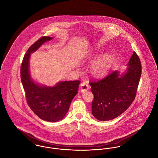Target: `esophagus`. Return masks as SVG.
I'll use <instances>...</instances> for the list:
<instances>
[{
  "mask_svg": "<svg viewBox=\"0 0 158 158\" xmlns=\"http://www.w3.org/2000/svg\"><path fill=\"white\" fill-rule=\"evenodd\" d=\"M80 88H81V92H83L86 90H88L89 89L88 83L86 82H83L81 83V84L80 85Z\"/></svg>",
  "mask_w": 158,
  "mask_h": 158,
  "instance_id": "1",
  "label": "esophagus"
}]
</instances>
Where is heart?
Here are the masks:
<instances>
[{
	"instance_id": "obj_1",
	"label": "heart",
	"mask_w": 158,
	"mask_h": 158,
	"mask_svg": "<svg viewBox=\"0 0 158 158\" xmlns=\"http://www.w3.org/2000/svg\"><path fill=\"white\" fill-rule=\"evenodd\" d=\"M100 52L99 50H89L82 57L83 63H88L96 56L99 54ZM112 61V58L110 54H104L99 57L94 61L91 66L92 73L97 77H101L105 75L108 72V69L110 67Z\"/></svg>"
}]
</instances>
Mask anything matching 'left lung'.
Returning a JSON list of instances; mask_svg holds the SVG:
<instances>
[{
  "instance_id": "left-lung-1",
  "label": "left lung",
  "mask_w": 158,
  "mask_h": 158,
  "mask_svg": "<svg viewBox=\"0 0 158 158\" xmlns=\"http://www.w3.org/2000/svg\"><path fill=\"white\" fill-rule=\"evenodd\" d=\"M127 66L122 73L115 70L100 81L89 83L94 96L92 113L98 120L115 118L135 100L142 73L140 60L135 52Z\"/></svg>"
}]
</instances>
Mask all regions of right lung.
Instances as JSON below:
<instances>
[{
	"instance_id": "obj_1",
	"label": "right lung",
	"mask_w": 158,
	"mask_h": 158,
	"mask_svg": "<svg viewBox=\"0 0 158 158\" xmlns=\"http://www.w3.org/2000/svg\"><path fill=\"white\" fill-rule=\"evenodd\" d=\"M53 39L43 37L31 46L25 53L21 67V78L27 103L31 110L43 120L57 122L66 115L73 98L78 92L81 82L61 81L54 86L35 82L31 77L30 58L44 43Z\"/></svg>"
}]
</instances>
